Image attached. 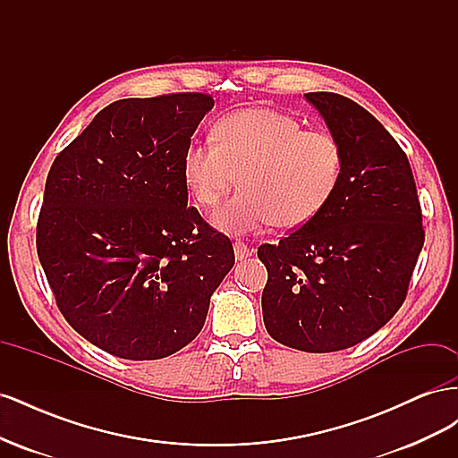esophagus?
<instances>
[{"label": "esophagus", "instance_id": "obj_1", "mask_svg": "<svg viewBox=\"0 0 458 458\" xmlns=\"http://www.w3.org/2000/svg\"><path fill=\"white\" fill-rule=\"evenodd\" d=\"M233 250H234V258H237L239 261H242V259H246V258H250L252 256V250L250 248H248L244 242H241V241H237L233 244Z\"/></svg>", "mask_w": 458, "mask_h": 458}]
</instances>
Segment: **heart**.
Instances as JSON below:
<instances>
[{"label":"heart","instance_id":"obj_1","mask_svg":"<svg viewBox=\"0 0 458 458\" xmlns=\"http://www.w3.org/2000/svg\"><path fill=\"white\" fill-rule=\"evenodd\" d=\"M216 141L192 143L183 182L199 206L214 208L237 182L241 189L214 214V224L244 234L273 224L300 227L335 195L344 152L328 131L275 108H244L217 122Z\"/></svg>","mask_w":458,"mask_h":458}]
</instances>
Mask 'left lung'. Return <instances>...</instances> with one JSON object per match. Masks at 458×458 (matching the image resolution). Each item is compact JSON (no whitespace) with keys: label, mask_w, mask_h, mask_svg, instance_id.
<instances>
[{"label":"left lung","mask_w":458,"mask_h":458,"mask_svg":"<svg viewBox=\"0 0 458 458\" xmlns=\"http://www.w3.org/2000/svg\"><path fill=\"white\" fill-rule=\"evenodd\" d=\"M344 152L328 204L279 244H261L267 269L263 323L276 342L310 353L352 348L405 301L424 244L422 210L407 155L348 97L306 93Z\"/></svg>","instance_id":"8db88e82"}]
</instances>
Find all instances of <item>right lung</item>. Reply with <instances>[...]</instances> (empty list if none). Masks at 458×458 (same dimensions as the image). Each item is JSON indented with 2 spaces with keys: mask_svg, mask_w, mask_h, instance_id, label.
Returning <instances> with one entry per match:
<instances>
[{
  "mask_svg": "<svg viewBox=\"0 0 458 458\" xmlns=\"http://www.w3.org/2000/svg\"><path fill=\"white\" fill-rule=\"evenodd\" d=\"M212 95L105 106L47 174L36 246L80 336L131 361L179 352L204 327L233 244L187 206L183 155Z\"/></svg>",
  "mask_w": 458,
  "mask_h": 458,
  "instance_id": "1",
  "label": "right lung"
}]
</instances>
